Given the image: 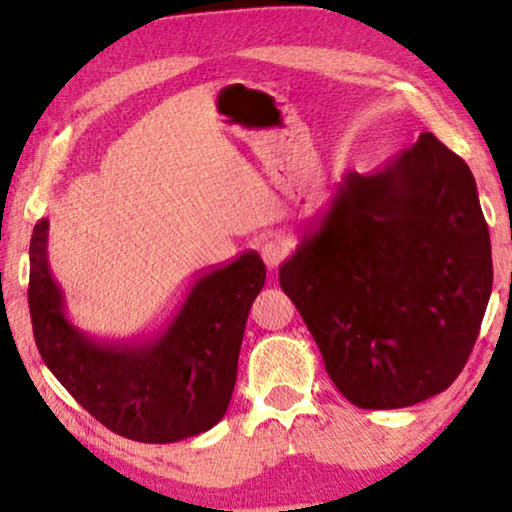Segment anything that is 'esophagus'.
<instances>
[{
	"mask_svg": "<svg viewBox=\"0 0 512 512\" xmlns=\"http://www.w3.org/2000/svg\"><path fill=\"white\" fill-rule=\"evenodd\" d=\"M289 243H286V240H279V238H274V240H267V243H262V260H264V264H267L269 269H274V267H279L281 262L286 260V255H289Z\"/></svg>",
	"mask_w": 512,
	"mask_h": 512,
	"instance_id": "34e87169",
	"label": "esophagus"
}]
</instances>
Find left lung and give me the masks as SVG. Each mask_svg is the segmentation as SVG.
I'll list each match as a JSON object with an SVG mask.
<instances>
[{
	"instance_id": "1",
	"label": "left lung",
	"mask_w": 512,
	"mask_h": 512,
	"mask_svg": "<svg viewBox=\"0 0 512 512\" xmlns=\"http://www.w3.org/2000/svg\"><path fill=\"white\" fill-rule=\"evenodd\" d=\"M279 284L351 404L402 409L448 390L493 284L472 170L431 132L383 170H351Z\"/></svg>"
}]
</instances>
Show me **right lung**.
I'll return each mask as SVG.
<instances>
[{
  "label": "right lung",
  "instance_id": "add662e5",
  "mask_svg": "<svg viewBox=\"0 0 512 512\" xmlns=\"http://www.w3.org/2000/svg\"><path fill=\"white\" fill-rule=\"evenodd\" d=\"M48 219L31 238L33 337L45 366L105 428L139 443H178L216 426L231 402L250 305L267 269L255 250L199 274L156 337L105 342L69 322L50 274Z\"/></svg>",
  "mask_w": 512,
  "mask_h": 512
}]
</instances>
